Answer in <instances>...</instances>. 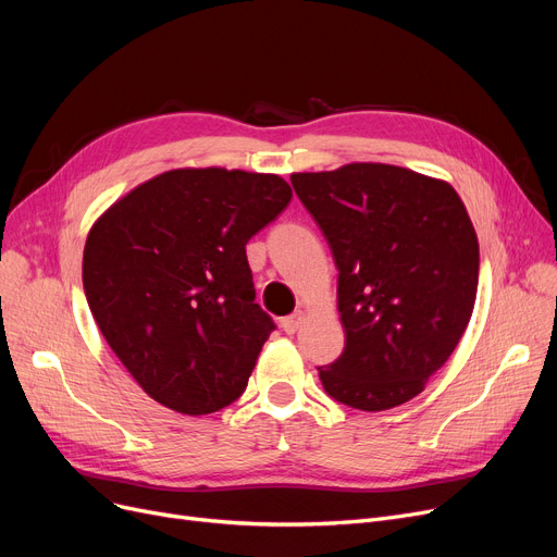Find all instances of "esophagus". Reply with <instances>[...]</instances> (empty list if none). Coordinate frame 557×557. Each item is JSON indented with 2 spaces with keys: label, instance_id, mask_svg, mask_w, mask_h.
Instances as JSON below:
<instances>
[{
  "label": "esophagus",
  "instance_id": "34e87169",
  "mask_svg": "<svg viewBox=\"0 0 557 557\" xmlns=\"http://www.w3.org/2000/svg\"><path fill=\"white\" fill-rule=\"evenodd\" d=\"M302 320H305V313H302V311H294V313L286 315V318L282 320V330H284L286 334H296V332L300 330V325H302Z\"/></svg>",
  "mask_w": 557,
  "mask_h": 557
}]
</instances>
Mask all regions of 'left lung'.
<instances>
[{
    "label": "left lung",
    "mask_w": 557,
    "mask_h": 557,
    "mask_svg": "<svg viewBox=\"0 0 557 557\" xmlns=\"http://www.w3.org/2000/svg\"><path fill=\"white\" fill-rule=\"evenodd\" d=\"M338 269L343 355L318 368L336 401L388 411L420 395L470 323L479 239L456 189L418 171L352 162L290 173Z\"/></svg>",
    "instance_id": "left-lung-1"
}]
</instances>
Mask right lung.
Here are the masks:
<instances>
[{
	"mask_svg": "<svg viewBox=\"0 0 557 557\" xmlns=\"http://www.w3.org/2000/svg\"><path fill=\"white\" fill-rule=\"evenodd\" d=\"M290 196L275 173L173 169L95 221L83 288L97 325L158 404L208 416L237 399L275 330L255 302L246 244Z\"/></svg>",
	"mask_w": 557,
	"mask_h": 557,
	"instance_id": "obj_1",
	"label": "right lung"
}]
</instances>
